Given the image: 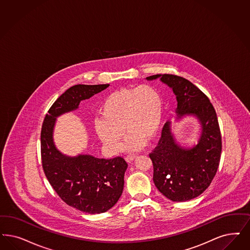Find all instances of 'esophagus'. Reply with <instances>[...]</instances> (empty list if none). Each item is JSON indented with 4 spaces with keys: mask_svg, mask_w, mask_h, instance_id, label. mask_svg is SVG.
Listing matches in <instances>:
<instances>
[{
    "mask_svg": "<svg viewBox=\"0 0 250 250\" xmlns=\"http://www.w3.org/2000/svg\"><path fill=\"white\" fill-rule=\"evenodd\" d=\"M136 158H137V156L136 155H127L126 156V158H125V160H126L127 163H131V162H133Z\"/></svg>",
    "mask_w": 250,
    "mask_h": 250,
    "instance_id": "34e87169",
    "label": "esophagus"
}]
</instances>
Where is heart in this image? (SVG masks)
Listing matches in <instances>:
<instances>
[{"label": "heart", "mask_w": 250, "mask_h": 250, "mask_svg": "<svg viewBox=\"0 0 250 250\" xmlns=\"http://www.w3.org/2000/svg\"><path fill=\"white\" fill-rule=\"evenodd\" d=\"M163 112V97L155 86L124 87L104 100L102 118L95 121V130L108 151L117 154L123 149L125 129L127 133L125 148L136 151L146 145V139L156 138Z\"/></svg>", "instance_id": "obj_1"}]
</instances>
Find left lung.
<instances>
[{
	"label": "left lung",
	"instance_id": "left-lung-1",
	"mask_svg": "<svg viewBox=\"0 0 250 250\" xmlns=\"http://www.w3.org/2000/svg\"><path fill=\"white\" fill-rule=\"evenodd\" d=\"M176 96V120L193 116L201 125L198 144L183 147L175 141L171 123L164 125L158 146L149 153L153 164V182L158 190L172 201L197 198L208 188L218 170L222 153V136L214 107L198 87L174 75H154Z\"/></svg>",
	"mask_w": 250,
	"mask_h": 250
}]
</instances>
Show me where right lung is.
I'll use <instances>...</instances> for the list:
<instances>
[{
    "instance_id": "obj_1",
    "label": "right lung",
    "mask_w": 250,
    "mask_h": 250,
    "mask_svg": "<svg viewBox=\"0 0 250 250\" xmlns=\"http://www.w3.org/2000/svg\"><path fill=\"white\" fill-rule=\"evenodd\" d=\"M109 86H71L52 104L41 133L42 168L52 188L67 205L90 214L103 213L116 204L124 189L127 164L122 157L106 160L87 154L64 155L54 145L53 129L58 116L77 110L81 101Z\"/></svg>"
}]
</instances>
